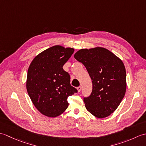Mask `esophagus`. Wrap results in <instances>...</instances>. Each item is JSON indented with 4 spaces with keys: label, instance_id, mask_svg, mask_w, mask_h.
<instances>
[{
    "label": "esophagus",
    "instance_id": "esophagus-1",
    "mask_svg": "<svg viewBox=\"0 0 146 146\" xmlns=\"http://www.w3.org/2000/svg\"><path fill=\"white\" fill-rule=\"evenodd\" d=\"M77 90H78V92H81V90H82V86H78V88H77Z\"/></svg>",
    "mask_w": 146,
    "mask_h": 146
}]
</instances>
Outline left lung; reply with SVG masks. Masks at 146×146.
<instances>
[{"mask_svg":"<svg viewBox=\"0 0 146 146\" xmlns=\"http://www.w3.org/2000/svg\"><path fill=\"white\" fill-rule=\"evenodd\" d=\"M74 57L82 63L92 79L91 94L83 97L86 108L98 118L117 109L126 91V71L123 62L103 48L82 49Z\"/></svg>","mask_w":146,"mask_h":146,"instance_id":"1","label":"left lung"}]
</instances>
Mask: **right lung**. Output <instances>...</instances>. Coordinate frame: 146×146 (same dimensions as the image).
Listing matches in <instances>:
<instances>
[{"instance_id": "obj_1", "label": "right lung", "mask_w": 146, "mask_h": 146, "mask_svg": "<svg viewBox=\"0 0 146 146\" xmlns=\"http://www.w3.org/2000/svg\"><path fill=\"white\" fill-rule=\"evenodd\" d=\"M74 51L52 46L37 56L29 67L27 93L36 108L46 116L60 115L68 107V97L78 92L70 84V74L63 68Z\"/></svg>"}]
</instances>
